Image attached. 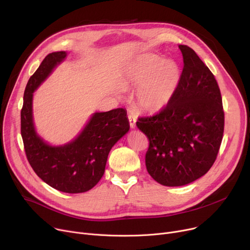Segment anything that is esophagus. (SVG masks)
<instances>
[{
  "label": "esophagus",
  "mask_w": 250,
  "mask_h": 250,
  "mask_svg": "<svg viewBox=\"0 0 250 250\" xmlns=\"http://www.w3.org/2000/svg\"><path fill=\"white\" fill-rule=\"evenodd\" d=\"M128 122H129V125L132 128H135L136 127V117L133 115V114H128Z\"/></svg>",
  "instance_id": "obj_1"
}]
</instances>
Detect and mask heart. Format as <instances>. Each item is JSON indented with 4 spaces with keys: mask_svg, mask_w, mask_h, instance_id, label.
<instances>
[{
    "mask_svg": "<svg viewBox=\"0 0 250 250\" xmlns=\"http://www.w3.org/2000/svg\"><path fill=\"white\" fill-rule=\"evenodd\" d=\"M181 71L176 62L148 54L130 64L125 73V88L139 87L137 107L145 112L162 110L173 97L179 84Z\"/></svg>",
    "mask_w": 250,
    "mask_h": 250,
    "instance_id": "obj_1",
    "label": "heart"
}]
</instances>
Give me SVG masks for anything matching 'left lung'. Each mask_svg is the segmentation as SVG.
Instances as JSON below:
<instances>
[{
    "instance_id": "1",
    "label": "left lung",
    "mask_w": 250,
    "mask_h": 250,
    "mask_svg": "<svg viewBox=\"0 0 250 250\" xmlns=\"http://www.w3.org/2000/svg\"><path fill=\"white\" fill-rule=\"evenodd\" d=\"M183 70L175 93L157 114L139 117L149 139L146 167L165 187H181L205 175L217 158L224 133V110L218 83L188 45H179Z\"/></svg>"
}]
</instances>
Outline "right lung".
Returning a JSON list of instances; mask_svg holds the SVG:
<instances>
[{
  "label": "right lung",
  "mask_w": 250,
  "mask_h": 250,
  "mask_svg": "<svg viewBox=\"0 0 250 250\" xmlns=\"http://www.w3.org/2000/svg\"><path fill=\"white\" fill-rule=\"evenodd\" d=\"M65 57V51L51 52L30 77L21 109V136L26 157L39 178L60 191L80 193L94 188L101 179L109 151L128 132L129 123L126 110L116 108L95 112L81 134L63 146H50L36 134L33 92Z\"/></svg>",
  "instance_id": "add662e5"
}]
</instances>
